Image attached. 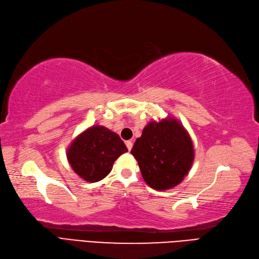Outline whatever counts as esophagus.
I'll list each match as a JSON object with an SVG mask.
<instances>
[{"label":"esophagus","mask_w":259,"mask_h":259,"mask_svg":"<svg viewBox=\"0 0 259 259\" xmlns=\"http://www.w3.org/2000/svg\"><path fill=\"white\" fill-rule=\"evenodd\" d=\"M125 145H126V147H127L128 151H131V150H132V148H133V141H131V140H127V141L125 142Z\"/></svg>","instance_id":"1"}]
</instances>
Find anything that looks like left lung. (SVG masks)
I'll return each mask as SVG.
<instances>
[{"instance_id":"1","label":"left lung","mask_w":259,"mask_h":259,"mask_svg":"<svg viewBox=\"0 0 259 259\" xmlns=\"http://www.w3.org/2000/svg\"><path fill=\"white\" fill-rule=\"evenodd\" d=\"M144 180L157 191L172 189L189 174L194 147L182 124L171 118L150 122L131 151Z\"/></svg>"}]
</instances>
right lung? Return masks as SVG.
Instances as JSON below:
<instances>
[{
    "instance_id": "add662e5",
    "label": "right lung",
    "mask_w": 259,
    "mask_h": 259,
    "mask_svg": "<svg viewBox=\"0 0 259 259\" xmlns=\"http://www.w3.org/2000/svg\"><path fill=\"white\" fill-rule=\"evenodd\" d=\"M127 152L118 134L102 125H93L78 135L67 149L66 156L73 170L88 182L103 180L114 160Z\"/></svg>"
}]
</instances>
